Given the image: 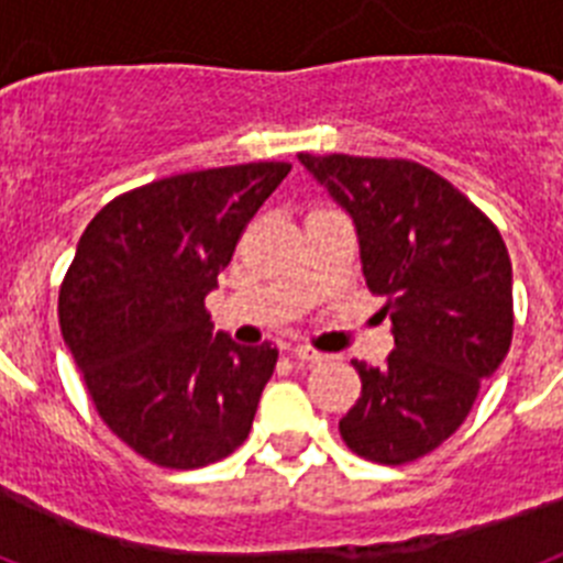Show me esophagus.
Instances as JSON below:
<instances>
[{
    "label": "esophagus",
    "instance_id": "34e87169",
    "mask_svg": "<svg viewBox=\"0 0 563 563\" xmlns=\"http://www.w3.org/2000/svg\"><path fill=\"white\" fill-rule=\"evenodd\" d=\"M290 355L296 357V361H301V363H318V361H321V352L310 350V346H292Z\"/></svg>",
    "mask_w": 563,
    "mask_h": 563
}]
</instances>
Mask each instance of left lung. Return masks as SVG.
Wrapping results in <instances>:
<instances>
[{"label":"left lung","instance_id":"left-lung-1","mask_svg":"<svg viewBox=\"0 0 563 563\" xmlns=\"http://www.w3.org/2000/svg\"><path fill=\"white\" fill-rule=\"evenodd\" d=\"M350 213L363 278L386 298L395 350L352 361L361 397L338 429L380 465L420 460L449 440L514 338V267L501 233L440 174L411 161L298 154Z\"/></svg>","mask_w":563,"mask_h":563}]
</instances>
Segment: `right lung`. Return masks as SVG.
I'll return each mask as SVG.
<instances>
[{
	"label": "right lung",
	"mask_w": 563,
	"mask_h": 563,
	"mask_svg": "<svg viewBox=\"0 0 563 563\" xmlns=\"http://www.w3.org/2000/svg\"><path fill=\"white\" fill-rule=\"evenodd\" d=\"M287 174H174L114 197L78 239L58 292L64 343L101 420L154 465L191 471L247 440L278 350L213 335L206 296Z\"/></svg>",
	"instance_id": "obj_1"
}]
</instances>
